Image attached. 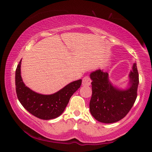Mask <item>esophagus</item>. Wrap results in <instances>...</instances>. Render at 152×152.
<instances>
[{
    "label": "esophagus",
    "mask_w": 152,
    "mask_h": 152,
    "mask_svg": "<svg viewBox=\"0 0 152 152\" xmlns=\"http://www.w3.org/2000/svg\"><path fill=\"white\" fill-rule=\"evenodd\" d=\"M91 80L88 76H85L82 79V85L83 86H90L91 84Z\"/></svg>",
    "instance_id": "obj_1"
}]
</instances>
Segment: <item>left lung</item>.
<instances>
[{"instance_id": "left-lung-1", "label": "left lung", "mask_w": 152, "mask_h": 152, "mask_svg": "<svg viewBox=\"0 0 152 152\" xmlns=\"http://www.w3.org/2000/svg\"><path fill=\"white\" fill-rule=\"evenodd\" d=\"M92 80V97L90 111L95 119L113 123L122 119L132 109L137 98L139 74L137 64L129 74L128 86L121 88L110 80L109 74L96 70L90 74Z\"/></svg>"}]
</instances>
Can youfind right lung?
<instances>
[{"label":"right lung","mask_w":152,"mask_h":152,"mask_svg":"<svg viewBox=\"0 0 152 152\" xmlns=\"http://www.w3.org/2000/svg\"><path fill=\"white\" fill-rule=\"evenodd\" d=\"M21 60L15 72L17 95L20 104L35 117L43 120L58 117L62 114L70 97L81 86L82 80L72 82L60 91L51 94H42L25 85L20 74Z\"/></svg>","instance_id":"obj_1"}]
</instances>
